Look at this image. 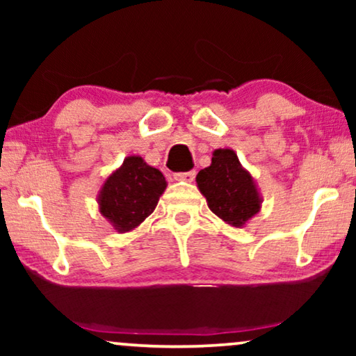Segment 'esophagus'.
Here are the masks:
<instances>
[{
    "label": "esophagus",
    "mask_w": 356,
    "mask_h": 356,
    "mask_svg": "<svg viewBox=\"0 0 356 356\" xmlns=\"http://www.w3.org/2000/svg\"><path fill=\"white\" fill-rule=\"evenodd\" d=\"M173 177H175V179H177V181L191 183L194 177H196V172H193V170H191V172H179V173H175Z\"/></svg>",
    "instance_id": "obj_1"
}]
</instances>
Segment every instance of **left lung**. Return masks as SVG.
<instances>
[{"label":"left lung","instance_id":"left-lung-1","mask_svg":"<svg viewBox=\"0 0 356 356\" xmlns=\"http://www.w3.org/2000/svg\"><path fill=\"white\" fill-rule=\"evenodd\" d=\"M199 191L218 218L243 228L261 211L262 197L252 175L240 163L233 149H216L212 163L196 177Z\"/></svg>","mask_w":356,"mask_h":356}]
</instances>
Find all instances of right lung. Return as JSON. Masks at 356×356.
Masks as SVG:
<instances>
[{
  "instance_id": "right-lung-1",
  "label": "right lung",
  "mask_w": 356,
  "mask_h": 356,
  "mask_svg": "<svg viewBox=\"0 0 356 356\" xmlns=\"http://www.w3.org/2000/svg\"><path fill=\"white\" fill-rule=\"evenodd\" d=\"M165 189L167 181L160 170L139 155H129L102 184L99 212L118 233L131 232L155 211Z\"/></svg>"
}]
</instances>
